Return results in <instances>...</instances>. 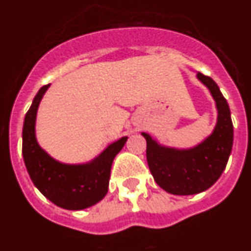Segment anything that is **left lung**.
Masks as SVG:
<instances>
[{
	"label": "left lung",
	"mask_w": 251,
	"mask_h": 251,
	"mask_svg": "<svg viewBox=\"0 0 251 251\" xmlns=\"http://www.w3.org/2000/svg\"><path fill=\"white\" fill-rule=\"evenodd\" d=\"M197 77L216 102L217 122L212 134L193 148L177 149L159 144L148 132H142L151 176L174 195H194L209 189L225 171L232 151L233 125L228 103L212 77L201 73Z\"/></svg>",
	"instance_id": "8db88e82"
}]
</instances>
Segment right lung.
<instances>
[{"instance_id":"obj_1","label":"right lung","mask_w":251,"mask_h":251,"mask_svg":"<svg viewBox=\"0 0 251 251\" xmlns=\"http://www.w3.org/2000/svg\"><path fill=\"white\" fill-rule=\"evenodd\" d=\"M48 88L50 84L42 86L25 115L23 126L25 167L33 184L48 201L64 209H85L106 197L112 162L124 148L127 136L109 144L100 155L86 163L70 165L54 159L38 144L35 136L38 107Z\"/></svg>"}]
</instances>
